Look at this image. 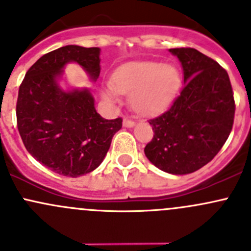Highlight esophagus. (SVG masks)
I'll list each match as a JSON object with an SVG mask.
<instances>
[{
    "label": "esophagus",
    "mask_w": 251,
    "mask_h": 251,
    "mask_svg": "<svg viewBox=\"0 0 251 251\" xmlns=\"http://www.w3.org/2000/svg\"><path fill=\"white\" fill-rule=\"evenodd\" d=\"M123 125L125 126V127H128V128H131V127H133V126H135V121L130 120V119H124V121H123Z\"/></svg>",
    "instance_id": "esophagus-1"
}]
</instances>
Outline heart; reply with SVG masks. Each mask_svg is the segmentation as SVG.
Masks as SVG:
<instances>
[{
  "label": "heart",
  "mask_w": 251,
  "mask_h": 251,
  "mask_svg": "<svg viewBox=\"0 0 251 251\" xmlns=\"http://www.w3.org/2000/svg\"><path fill=\"white\" fill-rule=\"evenodd\" d=\"M181 86V73L173 64L159 62H131L119 68L113 82H105L102 97L116 103L119 93L130 95V104L141 114L161 109L173 100Z\"/></svg>",
  "instance_id": "heart-1"
}]
</instances>
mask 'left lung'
<instances>
[{
	"mask_svg": "<svg viewBox=\"0 0 251 251\" xmlns=\"http://www.w3.org/2000/svg\"><path fill=\"white\" fill-rule=\"evenodd\" d=\"M183 69V88L171 107L151 119L154 137L148 160L171 175L199 170L214 159L231 133L234 100L226 70L194 48H171Z\"/></svg>",
	"mask_w": 251,
	"mask_h": 251,
	"instance_id": "obj_1",
	"label": "left lung"
}]
</instances>
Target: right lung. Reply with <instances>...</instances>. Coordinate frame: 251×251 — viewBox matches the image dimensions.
Listing matches in <instances>:
<instances>
[{
    "instance_id": "1",
    "label": "right lung",
    "mask_w": 251,
    "mask_h": 251,
    "mask_svg": "<svg viewBox=\"0 0 251 251\" xmlns=\"http://www.w3.org/2000/svg\"><path fill=\"white\" fill-rule=\"evenodd\" d=\"M100 48L76 45L42 55L19 87L17 123L26 151L50 170L77 177L96 170L107 155L120 118L103 119L88 88H63L69 63H76L92 82L100 73Z\"/></svg>"
}]
</instances>
